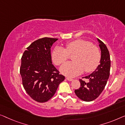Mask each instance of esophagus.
I'll list each match as a JSON object with an SVG mask.
<instances>
[{"mask_svg": "<svg viewBox=\"0 0 125 125\" xmlns=\"http://www.w3.org/2000/svg\"><path fill=\"white\" fill-rule=\"evenodd\" d=\"M66 79L68 81H71L73 80V79H72V78H70V77H67Z\"/></svg>", "mask_w": 125, "mask_h": 125, "instance_id": "34e87169", "label": "esophagus"}]
</instances>
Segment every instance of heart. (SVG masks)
Here are the masks:
<instances>
[{
    "label": "heart",
    "mask_w": 125,
    "mask_h": 125,
    "mask_svg": "<svg viewBox=\"0 0 125 125\" xmlns=\"http://www.w3.org/2000/svg\"><path fill=\"white\" fill-rule=\"evenodd\" d=\"M74 62H67L61 68L62 73L69 77H74L85 72L94 71L99 66L101 59V53L97 46L92 42L83 39L68 42L66 48L57 46L52 52L53 62L60 66L70 58V55H73Z\"/></svg>",
    "instance_id": "1"
}]
</instances>
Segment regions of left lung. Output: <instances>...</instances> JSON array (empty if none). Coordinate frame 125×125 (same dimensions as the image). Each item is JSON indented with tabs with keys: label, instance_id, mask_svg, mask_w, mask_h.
<instances>
[{
	"label": "left lung",
	"instance_id": "1",
	"mask_svg": "<svg viewBox=\"0 0 125 125\" xmlns=\"http://www.w3.org/2000/svg\"><path fill=\"white\" fill-rule=\"evenodd\" d=\"M101 50L100 64L95 71L89 75L83 77L89 80L85 82L80 79L81 86L79 89L74 90L77 96L85 102H91L97 98L107 84L110 73V55L105 44L98 39Z\"/></svg>",
	"mask_w": 125,
	"mask_h": 125
}]
</instances>
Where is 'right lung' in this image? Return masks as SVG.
I'll use <instances>...</instances> for the list:
<instances>
[{
    "label": "right lung",
    "mask_w": 125,
    "mask_h": 125,
    "mask_svg": "<svg viewBox=\"0 0 125 125\" xmlns=\"http://www.w3.org/2000/svg\"><path fill=\"white\" fill-rule=\"evenodd\" d=\"M57 40L39 39L28 46L21 58L22 85L29 96L39 103L51 99L65 79L52 62L51 48Z\"/></svg>",
    "instance_id": "right-lung-1"
}]
</instances>
